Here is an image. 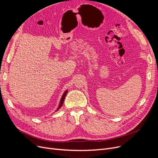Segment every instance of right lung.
Instances as JSON below:
<instances>
[{"mask_svg": "<svg viewBox=\"0 0 158 158\" xmlns=\"http://www.w3.org/2000/svg\"><path fill=\"white\" fill-rule=\"evenodd\" d=\"M67 92H68V89H66V90L65 91V92L63 93V95H62V97H61V100H60V102L59 106H58L57 108V110L55 111V112H56L57 111L59 110L61 108V106H62V105H63V102H64V98H65L66 95V94H67Z\"/></svg>", "mask_w": 158, "mask_h": 158, "instance_id": "1", "label": "right lung"}]
</instances>
